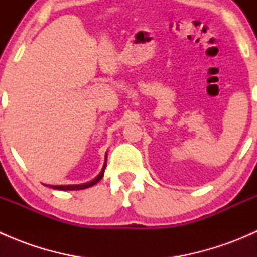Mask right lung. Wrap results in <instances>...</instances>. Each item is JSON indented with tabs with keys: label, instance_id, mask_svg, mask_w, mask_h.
I'll return each mask as SVG.
<instances>
[{
	"label": "right lung",
	"instance_id": "add662e5",
	"mask_svg": "<svg viewBox=\"0 0 257 257\" xmlns=\"http://www.w3.org/2000/svg\"><path fill=\"white\" fill-rule=\"evenodd\" d=\"M105 167H107V154H105V162H104V165H103V168H102V172H100L97 177L93 179V180L87 181V183H83V184H74V185H46V186H49V188H52V189H56V190H63V191L82 190V189H87V188H89V186H93L94 184H97L98 181L103 178V175H104Z\"/></svg>",
	"mask_w": 257,
	"mask_h": 257
}]
</instances>
